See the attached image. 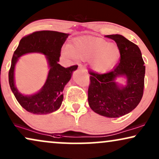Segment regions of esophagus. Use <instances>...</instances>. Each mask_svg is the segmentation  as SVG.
I'll use <instances>...</instances> for the list:
<instances>
[{"label": "esophagus", "mask_w": 159, "mask_h": 159, "mask_svg": "<svg viewBox=\"0 0 159 159\" xmlns=\"http://www.w3.org/2000/svg\"><path fill=\"white\" fill-rule=\"evenodd\" d=\"M78 68H80V69H82L83 70H84V71H86V67H84V65H81V64H80V65H78Z\"/></svg>", "instance_id": "esophagus-1"}]
</instances>
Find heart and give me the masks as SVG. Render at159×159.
Returning a JSON list of instances; mask_svg holds the SVG:
<instances>
[{
  "mask_svg": "<svg viewBox=\"0 0 159 159\" xmlns=\"http://www.w3.org/2000/svg\"><path fill=\"white\" fill-rule=\"evenodd\" d=\"M69 51H64V55L69 56L70 52L76 59H92V67L98 73H106L111 70L120 56V51L116 44L93 37L75 39L69 45Z\"/></svg>",
  "mask_w": 159,
  "mask_h": 159,
  "instance_id": "heart-1",
  "label": "heart"
}]
</instances>
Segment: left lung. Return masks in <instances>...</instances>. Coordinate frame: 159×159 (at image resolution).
Here are the masks:
<instances>
[{
	"label": "left lung",
	"mask_w": 159,
	"mask_h": 159,
	"mask_svg": "<svg viewBox=\"0 0 159 159\" xmlns=\"http://www.w3.org/2000/svg\"><path fill=\"white\" fill-rule=\"evenodd\" d=\"M115 41L120 51V62L106 73L89 70L88 102L90 108L100 115L120 117L135 108L143 96L145 66L139 48L120 34L106 35ZM124 75L127 85L120 88L116 78Z\"/></svg>",
	"instance_id": "obj_1"
}]
</instances>
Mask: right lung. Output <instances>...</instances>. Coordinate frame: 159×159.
<instances>
[{"label":"right lung","mask_w":159,"mask_h":159,"mask_svg":"<svg viewBox=\"0 0 159 159\" xmlns=\"http://www.w3.org/2000/svg\"><path fill=\"white\" fill-rule=\"evenodd\" d=\"M69 34L53 31H35L23 37L14 52L9 71L10 88L18 103L27 111L35 114H47L56 111L63 100V89L71 78L78 65L64 67L58 61L61 50ZM41 52L47 56L50 70L45 85L38 93L25 96L19 93L15 87L13 71L17 59L29 52Z\"/></svg>","instance_id":"1"}]
</instances>
